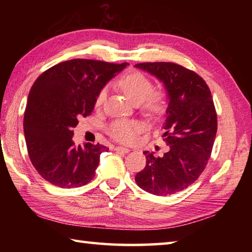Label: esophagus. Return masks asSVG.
Here are the masks:
<instances>
[{
	"instance_id": "esophagus-1",
	"label": "esophagus",
	"mask_w": 252,
	"mask_h": 252,
	"mask_svg": "<svg viewBox=\"0 0 252 252\" xmlns=\"http://www.w3.org/2000/svg\"><path fill=\"white\" fill-rule=\"evenodd\" d=\"M115 151L117 153H120V154H127L130 152V149L127 147H123V146H116Z\"/></svg>"
}]
</instances>
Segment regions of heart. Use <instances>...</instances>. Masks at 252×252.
Wrapping results in <instances>:
<instances>
[{
	"mask_svg": "<svg viewBox=\"0 0 252 252\" xmlns=\"http://www.w3.org/2000/svg\"><path fill=\"white\" fill-rule=\"evenodd\" d=\"M119 85L131 101L136 105L143 103V108L148 115L158 116L163 111L167 101L165 95L162 92H153V82L145 74L137 71L126 74L119 81ZM107 92V88L99 91L96 106L103 105ZM142 130L143 125L136 120H116L107 126L108 134L122 143L133 142Z\"/></svg>",
	"mask_w": 252,
	"mask_h": 252,
	"instance_id": "1",
	"label": "heart"
}]
</instances>
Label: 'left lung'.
<instances>
[{
    "label": "left lung",
    "mask_w": 252,
    "mask_h": 252,
    "mask_svg": "<svg viewBox=\"0 0 252 252\" xmlns=\"http://www.w3.org/2000/svg\"><path fill=\"white\" fill-rule=\"evenodd\" d=\"M135 68L156 77L167 92L162 136L169 146L161 157L144 152L146 165L135 182L153 195H172L194 183L206 168L218 129L215 104L205 80L178 63H142Z\"/></svg>",
    "instance_id": "8db88e82"
}]
</instances>
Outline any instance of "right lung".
Listing matches in <instances>:
<instances>
[{
	"label": "right lung",
	"mask_w": 252,
	"mask_h": 252,
	"mask_svg": "<svg viewBox=\"0 0 252 252\" xmlns=\"http://www.w3.org/2000/svg\"><path fill=\"white\" fill-rule=\"evenodd\" d=\"M129 65L71 60L47 69L35 80L24 116L27 149L32 164L51 184L80 187L92 180L107 147L76 146L73 127L93 111L99 91Z\"/></svg>",
	"instance_id": "obj_1"
}]
</instances>
